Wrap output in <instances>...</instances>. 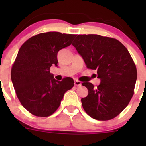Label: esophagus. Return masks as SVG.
Returning <instances> with one entry per match:
<instances>
[{
	"label": "esophagus",
	"instance_id": "34e87169",
	"mask_svg": "<svg viewBox=\"0 0 146 146\" xmlns=\"http://www.w3.org/2000/svg\"><path fill=\"white\" fill-rule=\"evenodd\" d=\"M74 84H75V86H80L82 85V83H81V82L78 81V80H74Z\"/></svg>",
	"mask_w": 146,
	"mask_h": 146
}]
</instances>
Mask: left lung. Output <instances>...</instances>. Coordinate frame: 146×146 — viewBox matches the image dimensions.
Returning <instances> with one entry per match:
<instances>
[{"label": "left lung", "instance_id": "left-lung-1", "mask_svg": "<svg viewBox=\"0 0 146 146\" xmlns=\"http://www.w3.org/2000/svg\"><path fill=\"white\" fill-rule=\"evenodd\" d=\"M86 67L97 71L100 84L84 82L88 94L82 98L85 112L92 118L106 121L124 110L134 94L136 66L128 49L119 41L97 34L78 35L72 44Z\"/></svg>", "mask_w": 146, "mask_h": 146}]
</instances>
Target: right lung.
<instances>
[{
	"mask_svg": "<svg viewBox=\"0 0 146 146\" xmlns=\"http://www.w3.org/2000/svg\"><path fill=\"white\" fill-rule=\"evenodd\" d=\"M75 36L57 31L42 33L20 48L11 68V81L21 104L35 116L54 113L64 93L74 86L71 78L61 82L54 79L50 67L58 66V51L71 45Z\"/></svg>",
	"mask_w": 146,
	"mask_h": 146,
	"instance_id": "add662e5",
	"label": "right lung"
}]
</instances>
